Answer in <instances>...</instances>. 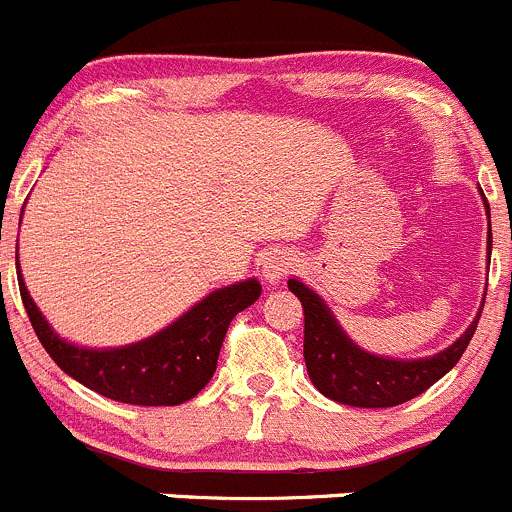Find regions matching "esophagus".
Segmentation results:
<instances>
[{
  "instance_id": "obj_1",
  "label": "esophagus",
  "mask_w": 512,
  "mask_h": 512,
  "mask_svg": "<svg viewBox=\"0 0 512 512\" xmlns=\"http://www.w3.org/2000/svg\"><path fill=\"white\" fill-rule=\"evenodd\" d=\"M293 268H296V258L286 254V251H273L261 263V273L268 283H281Z\"/></svg>"
}]
</instances>
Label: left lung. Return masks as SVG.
<instances>
[{"label":"left lung","mask_w":512,"mask_h":512,"mask_svg":"<svg viewBox=\"0 0 512 512\" xmlns=\"http://www.w3.org/2000/svg\"><path fill=\"white\" fill-rule=\"evenodd\" d=\"M485 209H488V201H485ZM490 239L493 236L488 229V263L490 249H493ZM288 291L298 296L303 306V321H306L303 323V358H306L313 386L331 401L356 408L401 406V403L428 391L435 381H440L460 361L475 328H478L480 311H483L480 308L463 336L450 343L445 351L430 358L401 361V358L373 356V353L358 348L346 336V331L338 326L336 316L323 303V298L298 278H288Z\"/></svg>","instance_id":"8db88e82"}]
</instances>
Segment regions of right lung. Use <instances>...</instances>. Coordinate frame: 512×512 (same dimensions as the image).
<instances>
[{"label": "right lung", "mask_w": 512, "mask_h": 512, "mask_svg": "<svg viewBox=\"0 0 512 512\" xmlns=\"http://www.w3.org/2000/svg\"><path fill=\"white\" fill-rule=\"evenodd\" d=\"M19 293L42 346L74 381L131 406H179L211 381L229 323L261 296V283L249 278L211 291L156 336L101 351L74 346L52 331L24 286L22 271Z\"/></svg>", "instance_id": "right-lung-1"}]
</instances>
